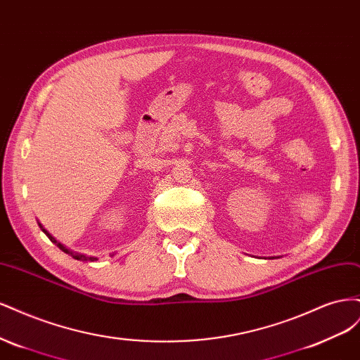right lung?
I'll list each match as a JSON object with an SVG mask.
<instances>
[{"label":"right lung","mask_w":360,"mask_h":360,"mask_svg":"<svg viewBox=\"0 0 360 360\" xmlns=\"http://www.w3.org/2000/svg\"><path fill=\"white\" fill-rule=\"evenodd\" d=\"M41 228V226H40ZM41 230H43V228H41ZM43 233H45L48 237H49V240L52 242V243H56L61 250H63V252H66V254H70L75 259H82V261H96L97 258L96 257H86V255H81V254H75V252H72V250H69V249H66V248H64L61 243H58L57 240H56V238H53L46 230H43Z\"/></svg>","instance_id":"obj_1"}]
</instances>
